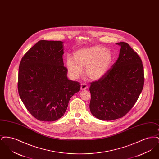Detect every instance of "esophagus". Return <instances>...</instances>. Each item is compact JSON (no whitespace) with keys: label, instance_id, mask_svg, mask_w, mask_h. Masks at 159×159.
Here are the masks:
<instances>
[{"label":"esophagus","instance_id":"1","mask_svg":"<svg viewBox=\"0 0 159 159\" xmlns=\"http://www.w3.org/2000/svg\"><path fill=\"white\" fill-rule=\"evenodd\" d=\"M88 88V86L86 84H85V83H82L81 84V88H80L81 90H85Z\"/></svg>","mask_w":159,"mask_h":159}]
</instances>
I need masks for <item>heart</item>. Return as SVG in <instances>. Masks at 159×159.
Segmentation results:
<instances>
[{"mask_svg": "<svg viewBox=\"0 0 159 159\" xmlns=\"http://www.w3.org/2000/svg\"><path fill=\"white\" fill-rule=\"evenodd\" d=\"M113 61L110 51L104 47L93 46L82 48L75 53V58L68 56L66 66L68 75L72 79H77L83 73L92 80H98L108 72Z\"/></svg>", "mask_w": 159, "mask_h": 159, "instance_id": "b5f03b06", "label": "heart"}]
</instances>
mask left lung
Masks as SVG:
<instances>
[{
    "instance_id": "1",
    "label": "left lung",
    "mask_w": 159,
    "mask_h": 159,
    "mask_svg": "<svg viewBox=\"0 0 159 159\" xmlns=\"http://www.w3.org/2000/svg\"><path fill=\"white\" fill-rule=\"evenodd\" d=\"M120 46L119 57L107 74L91 83V113L101 120L123 117L135 105L143 89L144 68L139 55L126 42Z\"/></svg>"
}]
</instances>
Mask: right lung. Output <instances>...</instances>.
<instances>
[{"instance_id":"obj_1","label":"right lung","mask_w":159,"mask_h":159,"mask_svg":"<svg viewBox=\"0 0 159 159\" xmlns=\"http://www.w3.org/2000/svg\"><path fill=\"white\" fill-rule=\"evenodd\" d=\"M62 41L40 40L24 55L19 66L18 90L27 110L40 121L64 116L80 84L69 80L64 67Z\"/></svg>"}]
</instances>
